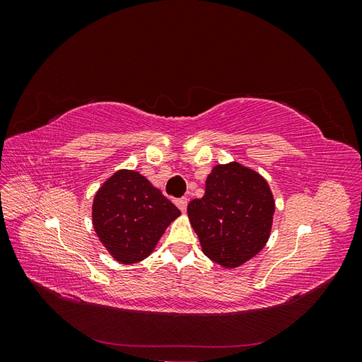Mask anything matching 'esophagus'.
<instances>
[{
    "label": "esophagus",
    "instance_id": "1",
    "mask_svg": "<svg viewBox=\"0 0 362 362\" xmlns=\"http://www.w3.org/2000/svg\"><path fill=\"white\" fill-rule=\"evenodd\" d=\"M187 202H189L187 198H180V199H177V202H175V204H177V206L184 213L185 210H187Z\"/></svg>",
    "mask_w": 362,
    "mask_h": 362
}]
</instances>
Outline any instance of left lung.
<instances>
[{"label":"left lung","mask_w":362,"mask_h":362,"mask_svg":"<svg viewBox=\"0 0 362 362\" xmlns=\"http://www.w3.org/2000/svg\"><path fill=\"white\" fill-rule=\"evenodd\" d=\"M187 213L204 254L223 267H238L264 247L275 213L266 180L238 163L218 164L205 194Z\"/></svg>","instance_id":"8db88e82"}]
</instances>
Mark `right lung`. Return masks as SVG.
Wrapping results in <instances>:
<instances>
[{
  "mask_svg": "<svg viewBox=\"0 0 362 362\" xmlns=\"http://www.w3.org/2000/svg\"><path fill=\"white\" fill-rule=\"evenodd\" d=\"M180 214L166 196L134 170H119L108 178L95 194L92 208L98 237L122 264L145 259Z\"/></svg>",
  "mask_w": 362,
  "mask_h": 362,
  "instance_id": "right-lung-1",
  "label": "right lung"
}]
</instances>
